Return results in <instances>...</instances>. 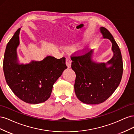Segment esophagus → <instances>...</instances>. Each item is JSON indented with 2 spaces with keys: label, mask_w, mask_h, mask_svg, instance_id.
I'll return each instance as SVG.
<instances>
[{
  "label": "esophagus",
  "mask_w": 134,
  "mask_h": 134,
  "mask_svg": "<svg viewBox=\"0 0 134 134\" xmlns=\"http://www.w3.org/2000/svg\"><path fill=\"white\" fill-rule=\"evenodd\" d=\"M71 60L69 59V58H66V64L68 68L71 67Z\"/></svg>",
  "instance_id": "esophagus-1"
}]
</instances>
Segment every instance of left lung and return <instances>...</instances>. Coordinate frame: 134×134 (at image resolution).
I'll return each mask as SVG.
<instances>
[{"label": "left lung", "mask_w": 134, "mask_h": 134, "mask_svg": "<svg viewBox=\"0 0 134 134\" xmlns=\"http://www.w3.org/2000/svg\"><path fill=\"white\" fill-rule=\"evenodd\" d=\"M104 38L112 43V58L107 63L93 62V51L82 55L72 56L71 68L76 74L74 84L75 94L81 102L89 104L101 103L115 91L121 82L123 73V62L120 48L109 31L100 27ZM108 64L111 66L107 67Z\"/></svg>", "instance_id": "8db88e82"}]
</instances>
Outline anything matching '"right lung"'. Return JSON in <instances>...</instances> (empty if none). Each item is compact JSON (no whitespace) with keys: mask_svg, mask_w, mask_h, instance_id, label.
Returning a JSON list of instances; mask_svg holds the SVG:
<instances>
[{"mask_svg":"<svg viewBox=\"0 0 134 134\" xmlns=\"http://www.w3.org/2000/svg\"><path fill=\"white\" fill-rule=\"evenodd\" d=\"M19 28L8 43L3 60L7 83L18 98L26 103L38 104L50 97L53 85L67 66L65 58L48 56L42 61L19 64L17 48L19 44Z\"/></svg>","mask_w":134,"mask_h":134,"instance_id":"1","label":"right lung"}]
</instances>
